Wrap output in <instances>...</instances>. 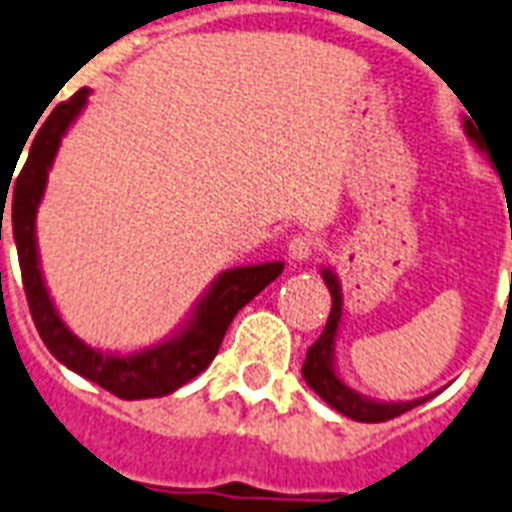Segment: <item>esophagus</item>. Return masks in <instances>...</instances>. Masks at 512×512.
I'll return each mask as SVG.
<instances>
[{
  "instance_id": "1",
  "label": "esophagus",
  "mask_w": 512,
  "mask_h": 512,
  "mask_svg": "<svg viewBox=\"0 0 512 512\" xmlns=\"http://www.w3.org/2000/svg\"><path fill=\"white\" fill-rule=\"evenodd\" d=\"M314 251H316V240L314 235H308V232L295 235V238L290 240V246H287V253H290V259L293 261H308Z\"/></svg>"
}]
</instances>
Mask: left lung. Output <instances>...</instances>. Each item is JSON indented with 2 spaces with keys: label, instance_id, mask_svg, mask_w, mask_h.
Segmentation results:
<instances>
[{
  "label": "left lung",
  "instance_id": "left-lung-1",
  "mask_svg": "<svg viewBox=\"0 0 512 512\" xmlns=\"http://www.w3.org/2000/svg\"><path fill=\"white\" fill-rule=\"evenodd\" d=\"M468 135L476 141V130L471 128V122L466 120ZM324 282L329 287V295H332V308H329V319L324 324V332L319 335V340L308 348L306 361H303V379L308 382V387L329 403L335 411H340L342 416L353 418V421H366V424H379V421H390V418L400 416V413L411 411L416 405L424 403L426 398L411 400V403H374V400H366L361 395H356L353 390H348L345 384L337 379L335 366H332V348H335V335L337 327H340L342 316V295L340 285H337L335 274L324 269Z\"/></svg>",
  "mask_w": 512,
  "mask_h": 512
}]
</instances>
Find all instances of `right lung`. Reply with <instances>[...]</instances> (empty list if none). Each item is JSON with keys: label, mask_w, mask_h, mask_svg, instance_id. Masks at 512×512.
<instances>
[{"label": "right lung", "mask_w": 512, "mask_h": 512, "mask_svg": "<svg viewBox=\"0 0 512 512\" xmlns=\"http://www.w3.org/2000/svg\"><path fill=\"white\" fill-rule=\"evenodd\" d=\"M86 96L88 88H80L78 94L54 107V112L46 117L44 125L33 135L28 159H25L20 175L15 177V193H12L10 206L12 238L18 246L25 298H28V308H31L38 335L49 348V353L57 361L65 363L67 369L91 379L122 400L162 398V395H170L177 387H183L185 382L198 377L214 361L235 314L246 303H251L269 282L280 277L282 264L274 261V264L240 266V269H230V272L222 274L204 295V301L198 303L196 314L183 329V335L172 337L170 342H164L159 348H149L143 353H133V356H109V353H99V350L83 345L62 324L52 306V298L46 293L44 277L38 269L33 222H36V206L41 201V193H44L46 172L52 167L59 141H62L67 125L83 109Z\"/></svg>", "instance_id": "obj_1"}]
</instances>
